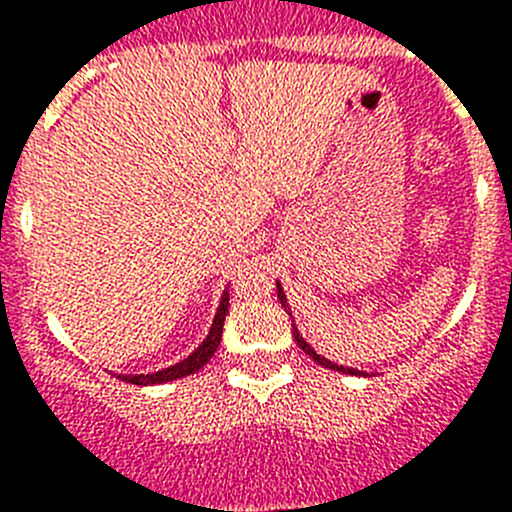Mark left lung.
<instances>
[{
	"label": "left lung",
	"instance_id": "left-lung-1",
	"mask_svg": "<svg viewBox=\"0 0 512 512\" xmlns=\"http://www.w3.org/2000/svg\"><path fill=\"white\" fill-rule=\"evenodd\" d=\"M277 295H279V302H282V305L287 307V297H284V292H282V284H277ZM292 333H295V341H297V346H300L302 351H305V354L310 356V359H315V361H318L320 366H325V369H336V372H346V374H359V372H356V369H346V366H338V364H333V361H328V359H323V356H318V354H315V351H312V348L307 346V341H305V338H302L300 333H297V328H292Z\"/></svg>",
	"mask_w": 512,
	"mask_h": 512
}]
</instances>
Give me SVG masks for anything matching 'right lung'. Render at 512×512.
Instances as JSON below:
<instances>
[{"mask_svg": "<svg viewBox=\"0 0 512 512\" xmlns=\"http://www.w3.org/2000/svg\"><path fill=\"white\" fill-rule=\"evenodd\" d=\"M230 295L225 292L223 300H220V307H217V315L215 320H212V328H210V336L205 338V343H202L197 351H194L192 356H187L184 361H179V364L169 366V369H164V372H156V374H138V377H122V382H130V384H161V382H171V379H179V377H187V374H194L200 372L202 366L207 364V361L212 359V354L217 351V346H220V338H223V323H225V315H228V305H230Z\"/></svg>", "mask_w": 512, "mask_h": 512, "instance_id": "add662e5", "label": "right lung"}]
</instances>
